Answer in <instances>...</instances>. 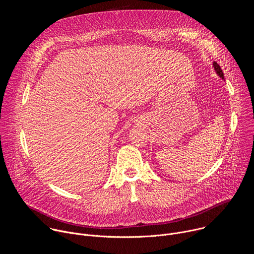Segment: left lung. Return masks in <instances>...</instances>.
Wrapping results in <instances>:
<instances>
[{"mask_svg": "<svg viewBox=\"0 0 254 254\" xmlns=\"http://www.w3.org/2000/svg\"><path fill=\"white\" fill-rule=\"evenodd\" d=\"M213 66H214V68H215V70H216V72H217V74H218L221 78H223L224 79V74H223V71H222V69H221V67L219 66V64L217 63V62H213Z\"/></svg>", "mask_w": 254, "mask_h": 254, "instance_id": "left-lung-1", "label": "left lung"}]
</instances>
